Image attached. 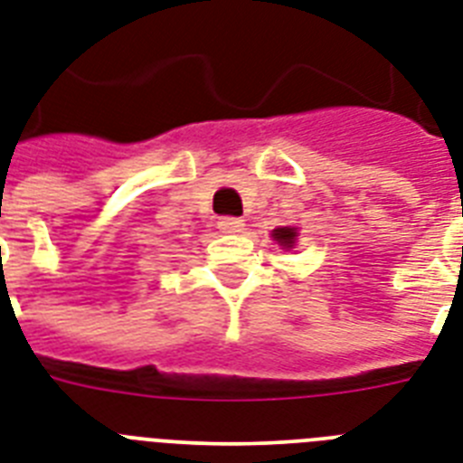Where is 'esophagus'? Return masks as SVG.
I'll list each match as a JSON object with an SVG mask.
<instances>
[{"instance_id": "1", "label": "esophagus", "mask_w": 463, "mask_h": 463, "mask_svg": "<svg viewBox=\"0 0 463 463\" xmlns=\"http://www.w3.org/2000/svg\"><path fill=\"white\" fill-rule=\"evenodd\" d=\"M221 232H242L244 231V221L242 219H232V216H225V219H219Z\"/></svg>"}]
</instances>
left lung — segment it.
<instances>
[{"label":"left lung","mask_w":463,"mask_h":463,"mask_svg":"<svg viewBox=\"0 0 463 463\" xmlns=\"http://www.w3.org/2000/svg\"><path fill=\"white\" fill-rule=\"evenodd\" d=\"M270 238L276 240L283 250H292L295 247L297 240V228H290V225H283V228H276V231H270Z\"/></svg>","instance_id":"obj_1"}]
</instances>
